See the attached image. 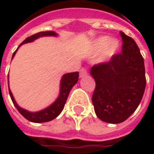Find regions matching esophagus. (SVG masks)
<instances>
[{
  "label": "esophagus",
  "mask_w": 154,
  "mask_h": 154,
  "mask_svg": "<svg viewBox=\"0 0 154 154\" xmlns=\"http://www.w3.org/2000/svg\"><path fill=\"white\" fill-rule=\"evenodd\" d=\"M88 75V73H87V70L85 69H81V70H80V73H79V77H81V78H83V77H86Z\"/></svg>",
  "instance_id": "1"
}]
</instances>
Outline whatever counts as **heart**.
Returning a JSON list of instances; mask_svg holds the SVG:
<instances>
[{
	"label": "heart",
	"instance_id": "b5f03b06",
	"mask_svg": "<svg viewBox=\"0 0 154 154\" xmlns=\"http://www.w3.org/2000/svg\"><path fill=\"white\" fill-rule=\"evenodd\" d=\"M119 48V41L118 39H109V36L97 37L91 44V51L93 53L101 51L96 58L97 63H104L113 59L118 54Z\"/></svg>",
	"mask_w": 154,
	"mask_h": 154
}]
</instances>
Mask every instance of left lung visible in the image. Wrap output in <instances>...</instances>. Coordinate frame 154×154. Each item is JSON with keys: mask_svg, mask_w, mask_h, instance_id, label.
<instances>
[{"mask_svg": "<svg viewBox=\"0 0 154 154\" xmlns=\"http://www.w3.org/2000/svg\"><path fill=\"white\" fill-rule=\"evenodd\" d=\"M120 35L122 53L90 70L96 84L92 97L95 114L110 124L121 123L134 113L146 85L143 59L137 43L123 32Z\"/></svg>", "mask_w": 154, "mask_h": 154, "instance_id": "left-lung-1", "label": "left lung"}]
</instances>
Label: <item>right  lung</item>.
<instances>
[{
	"label": "right lung",
	"mask_w": 154,
	"mask_h": 154,
	"mask_svg": "<svg viewBox=\"0 0 154 154\" xmlns=\"http://www.w3.org/2000/svg\"><path fill=\"white\" fill-rule=\"evenodd\" d=\"M45 36H58V34L55 33L54 31H45V32L37 33V34H35L34 35H31V36L27 37L26 39H25L21 43V45L18 46V48L21 46L22 45H25V44H27V43H32V42H34L35 40H36L38 38L45 37ZM17 49L13 53L12 59L14 58ZM78 76H79L78 72H72V73L64 74L61 77V79H60V93H59V96L57 97V99L51 105H49L48 107L45 108V109H41L39 111H29V110H27L26 109H23V108L20 107L15 101L14 96H13V94H12V93H11V91L10 89V86H9L10 95H11L12 103L15 105V107L17 108V109L27 120H29L31 122H35V123L48 122V121H51V120L54 119L55 118H57L60 114V112L62 111L71 88L77 83ZM8 81H9V79H8Z\"/></svg>",
	"instance_id": "obj_1"
}]
</instances>
